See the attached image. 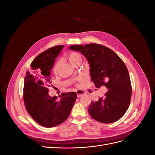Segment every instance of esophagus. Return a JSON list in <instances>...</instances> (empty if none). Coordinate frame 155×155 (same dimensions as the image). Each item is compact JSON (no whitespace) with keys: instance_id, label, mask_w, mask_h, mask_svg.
<instances>
[{"instance_id":"1","label":"esophagus","mask_w":155,"mask_h":155,"mask_svg":"<svg viewBox=\"0 0 155 155\" xmlns=\"http://www.w3.org/2000/svg\"><path fill=\"white\" fill-rule=\"evenodd\" d=\"M76 94H77V96L79 97L81 96L82 95H83L84 94H85V92H84V91H83L78 90V91H76Z\"/></svg>"}]
</instances>
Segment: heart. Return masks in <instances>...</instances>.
<instances>
[{"instance_id":"heart-1","label":"heart","mask_w":155,"mask_h":155,"mask_svg":"<svg viewBox=\"0 0 155 155\" xmlns=\"http://www.w3.org/2000/svg\"><path fill=\"white\" fill-rule=\"evenodd\" d=\"M68 59L74 66H76L78 64H81L82 61V55L80 53L76 52V51H72L68 54ZM60 60H57L55 62L52 67V71L55 74H57L59 72V67H60ZM83 80V78L82 77H78L74 78L73 79V81L75 83H77V82H81Z\"/></svg>"}]
</instances>
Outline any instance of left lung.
<instances>
[{
	"instance_id": "8db88e82",
	"label": "left lung",
	"mask_w": 155,
	"mask_h": 155,
	"mask_svg": "<svg viewBox=\"0 0 155 155\" xmlns=\"http://www.w3.org/2000/svg\"><path fill=\"white\" fill-rule=\"evenodd\" d=\"M69 48L80 51L87 59L95 87L105 86L108 89L104 97L92 101L88 109L89 114L104 124L120 120L128 109L132 94L129 74L124 62L113 50L99 44L72 45Z\"/></svg>"
}]
</instances>
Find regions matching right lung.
<instances>
[{"label": "right lung", "instance_id": "obj_1", "mask_svg": "<svg viewBox=\"0 0 155 155\" xmlns=\"http://www.w3.org/2000/svg\"><path fill=\"white\" fill-rule=\"evenodd\" d=\"M63 46H54L40 54L31 63L25 78L23 99L26 109L37 123L48 128L68 118L77 97L75 92L61 93L59 98L48 94L50 70Z\"/></svg>", "mask_w": 155, "mask_h": 155}]
</instances>
